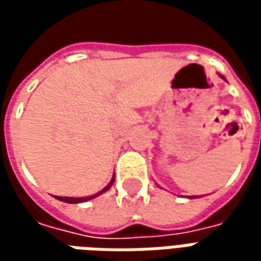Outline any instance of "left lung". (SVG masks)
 Instances as JSON below:
<instances>
[{
  "instance_id": "1",
  "label": "left lung",
  "mask_w": 261,
  "mask_h": 261,
  "mask_svg": "<svg viewBox=\"0 0 261 261\" xmlns=\"http://www.w3.org/2000/svg\"><path fill=\"white\" fill-rule=\"evenodd\" d=\"M219 76H221V78H222V80H225V78H224V76H222V75H219ZM190 198H196V197L192 196V197H190Z\"/></svg>"
}]
</instances>
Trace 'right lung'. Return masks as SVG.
I'll list each match as a JSON object with an SVG mask.
<instances>
[{
  "mask_svg": "<svg viewBox=\"0 0 261 261\" xmlns=\"http://www.w3.org/2000/svg\"><path fill=\"white\" fill-rule=\"evenodd\" d=\"M113 181H114V176H113V177H112V180H110V183H109L108 186L105 187V189H103L102 192L96 193L95 196H89V197H76V198H75V197H60V196H56V198H57V200H60V201L69 202V204H78V202H85V201H88V200H92V198H95V197H97V196H99V194H102V193L108 192L109 189L112 187V185H113Z\"/></svg>",
  "mask_w": 261,
  "mask_h": 261,
  "instance_id": "add662e5",
  "label": "right lung"
}]
</instances>
